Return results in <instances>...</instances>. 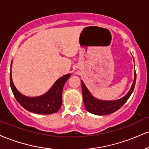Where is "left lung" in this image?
<instances>
[{
	"label": "left lung",
	"instance_id": "left-lung-1",
	"mask_svg": "<svg viewBox=\"0 0 149 149\" xmlns=\"http://www.w3.org/2000/svg\"><path fill=\"white\" fill-rule=\"evenodd\" d=\"M134 80L131 87L128 92L123 97L114 101H103L94 97L91 94L89 89L87 88L85 83L81 80L82 96H83L84 105L85 108L90 113L96 114V115H106L112 114L118 110L120 107L124 105V103L128 101L129 97L133 92L136 82V72L134 73Z\"/></svg>",
	"mask_w": 149,
	"mask_h": 149
}]
</instances>
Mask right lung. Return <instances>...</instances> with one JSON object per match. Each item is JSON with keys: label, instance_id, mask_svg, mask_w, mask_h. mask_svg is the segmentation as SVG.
Segmentation results:
<instances>
[{"label": "right lung", "instance_id": "add662e5", "mask_svg": "<svg viewBox=\"0 0 149 149\" xmlns=\"http://www.w3.org/2000/svg\"><path fill=\"white\" fill-rule=\"evenodd\" d=\"M12 64L10 71V87L17 101L23 108L29 112L41 114H50L57 112L62 103V89L71 73L65 75L57 79L49 90L45 94L36 97H30L23 95L17 90L12 81Z\"/></svg>", "mask_w": 149, "mask_h": 149}]
</instances>
